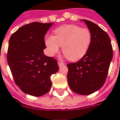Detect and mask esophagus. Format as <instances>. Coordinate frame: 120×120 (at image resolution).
I'll return each instance as SVG.
<instances>
[{
  "label": "esophagus",
  "mask_w": 120,
  "mask_h": 120,
  "mask_svg": "<svg viewBox=\"0 0 120 120\" xmlns=\"http://www.w3.org/2000/svg\"><path fill=\"white\" fill-rule=\"evenodd\" d=\"M58 66L59 67H62V66H63V65H64L65 64L64 63V62H58Z\"/></svg>",
  "instance_id": "esophagus-1"
}]
</instances>
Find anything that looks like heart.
Returning <instances> with one entry per match:
<instances>
[{
    "instance_id": "heart-1",
    "label": "heart",
    "mask_w": 120,
    "mask_h": 120,
    "mask_svg": "<svg viewBox=\"0 0 120 120\" xmlns=\"http://www.w3.org/2000/svg\"><path fill=\"white\" fill-rule=\"evenodd\" d=\"M92 42V34L88 28L73 24L64 25L57 28L54 36L49 35L45 39L47 52L54 56L62 47V52L68 60L77 61L83 58Z\"/></svg>"
}]
</instances>
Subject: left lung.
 Segmentation results:
<instances>
[{"instance_id": "left-lung-1", "label": "left lung", "mask_w": 120, "mask_h": 120, "mask_svg": "<svg viewBox=\"0 0 120 120\" xmlns=\"http://www.w3.org/2000/svg\"><path fill=\"white\" fill-rule=\"evenodd\" d=\"M83 21L91 32L92 42L81 59L67 64V81L74 92L88 95L104 85L113 58V48L107 32L89 20Z\"/></svg>"}]
</instances>
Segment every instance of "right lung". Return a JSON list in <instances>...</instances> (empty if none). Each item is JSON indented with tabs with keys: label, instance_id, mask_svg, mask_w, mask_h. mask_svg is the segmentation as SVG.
<instances>
[{
	"label": "right lung",
	"instance_id": "right-lung-1",
	"mask_svg": "<svg viewBox=\"0 0 120 120\" xmlns=\"http://www.w3.org/2000/svg\"><path fill=\"white\" fill-rule=\"evenodd\" d=\"M53 23L32 22L19 28L9 41L7 62L15 84L27 94L41 96L52 87L57 60L46 56L45 35Z\"/></svg>",
	"mask_w": 120,
	"mask_h": 120
}]
</instances>
